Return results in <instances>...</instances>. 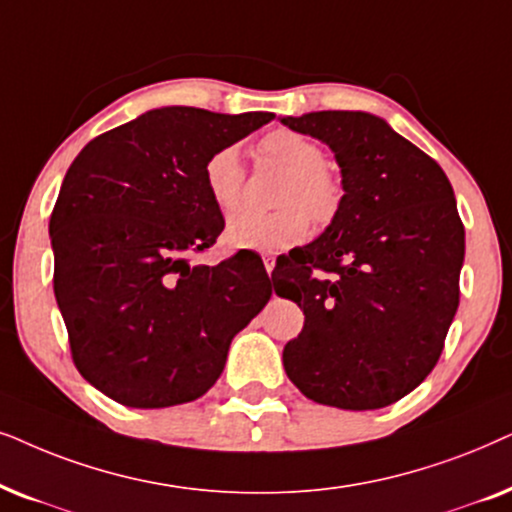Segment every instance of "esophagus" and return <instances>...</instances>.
Segmentation results:
<instances>
[{
    "mask_svg": "<svg viewBox=\"0 0 512 512\" xmlns=\"http://www.w3.org/2000/svg\"><path fill=\"white\" fill-rule=\"evenodd\" d=\"M274 267H276V260H274V257H264V269H267V274L271 276V271H274Z\"/></svg>",
    "mask_w": 512,
    "mask_h": 512,
    "instance_id": "34e87169",
    "label": "esophagus"
}]
</instances>
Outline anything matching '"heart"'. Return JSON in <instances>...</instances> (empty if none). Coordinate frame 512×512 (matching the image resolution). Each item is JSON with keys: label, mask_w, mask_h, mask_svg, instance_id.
I'll return each instance as SVG.
<instances>
[{"label": "heart", "mask_w": 512, "mask_h": 512, "mask_svg": "<svg viewBox=\"0 0 512 512\" xmlns=\"http://www.w3.org/2000/svg\"><path fill=\"white\" fill-rule=\"evenodd\" d=\"M262 152L288 168V177L276 196L281 208L271 213L236 210L227 220L224 236L236 248L276 252L302 243L311 229V217L323 224L337 215L342 185L325 168L323 149L295 131L276 128L267 133L262 138ZM203 182L217 208L234 210L243 201L245 189V168L238 147L215 149L203 166Z\"/></svg>", "instance_id": "obj_1"}]
</instances>
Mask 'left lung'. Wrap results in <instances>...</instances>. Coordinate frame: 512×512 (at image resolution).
<instances>
[{
    "mask_svg": "<svg viewBox=\"0 0 512 512\" xmlns=\"http://www.w3.org/2000/svg\"><path fill=\"white\" fill-rule=\"evenodd\" d=\"M281 121L330 145L344 185L335 220L285 257L288 281L274 283L304 311L283 367L313 403L379 410L428 377L459 306L466 243L452 185L374 114Z\"/></svg>",
    "mask_w": 512,
    "mask_h": 512,
    "instance_id": "obj_1",
    "label": "left lung"
}]
</instances>
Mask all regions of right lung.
I'll return each mask as SVG.
<instances>
[{"label": "right lung", "instance_id": "1", "mask_svg": "<svg viewBox=\"0 0 512 512\" xmlns=\"http://www.w3.org/2000/svg\"><path fill=\"white\" fill-rule=\"evenodd\" d=\"M274 114L161 107L98 135L67 170L49 231L72 360L126 407L192 403L271 297L264 267L194 264L222 234L203 166Z\"/></svg>", "mask_w": 512, "mask_h": 512}]
</instances>
